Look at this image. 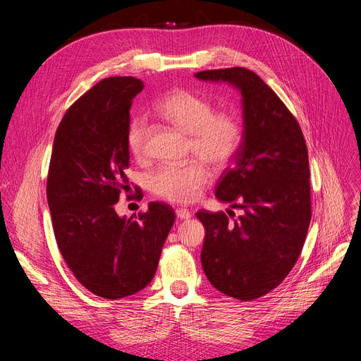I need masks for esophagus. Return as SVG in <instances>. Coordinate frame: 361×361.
<instances>
[{"instance_id":"esophagus-1","label":"esophagus","mask_w":361,"mask_h":361,"mask_svg":"<svg viewBox=\"0 0 361 361\" xmlns=\"http://www.w3.org/2000/svg\"><path fill=\"white\" fill-rule=\"evenodd\" d=\"M176 214H177V218L181 219V221L192 218V212L188 211V209H185V207H178V209L176 211Z\"/></svg>"}]
</instances>
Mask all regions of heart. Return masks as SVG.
Masks as SVG:
<instances>
[{"instance_id": "obj_1", "label": "heart", "mask_w": 361, "mask_h": 361, "mask_svg": "<svg viewBox=\"0 0 361 361\" xmlns=\"http://www.w3.org/2000/svg\"><path fill=\"white\" fill-rule=\"evenodd\" d=\"M157 112L165 121L190 135V154L215 168L230 164L241 147L244 131L235 114L214 111L209 99L192 90L169 92L158 102ZM127 146L137 161L147 158L149 130L145 117L139 116L130 121ZM202 161L195 159L181 165H161L147 177L149 190L161 199L176 203L196 200L211 180V171Z\"/></svg>"}]
</instances>
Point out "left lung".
I'll use <instances>...</instances> for the list:
<instances>
[{
	"instance_id": "8db88e82",
	"label": "left lung",
	"mask_w": 361,
	"mask_h": 361,
	"mask_svg": "<svg viewBox=\"0 0 361 361\" xmlns=\"http://www.w3.org/2000/svg\"><path fill=\"white\" fill-rule=\"evenodd\" d=\"M200 80L240 89L244 137L216 197L243 211H199L204 225L202 267L212 286L249 301L268 294L295 264L312 219L307 145L298 121L256 73L244 67L204 70Z\"/></svg>"
}]
</instances>
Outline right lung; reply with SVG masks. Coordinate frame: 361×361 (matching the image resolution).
<instances>
[{"label": "right lung", "instance_id": "add662e5", "mask_svg": "<svg viewBox=\"0 0 361 361\" xmlns=\"http://www.w3.org/2000/svg\"><path fill=\"white\" fill-rule=\"evenodd\" d=\"M142 89V80L116 75L82 94L56 128L48 169L59 249L75 279L108 300L147 286L176 221L173 207L162 202H150L135 218L116 212L120 195L128 190L130 108Z\"/></svg>", "mask_w": 361, "mask_h": 361}]
</instances>
